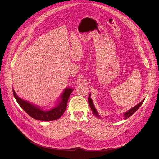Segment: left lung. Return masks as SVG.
<instances>
[{"label": "left lung", "instance_id": "1", "mask_svg": "<svg viewBox=\"0 0 159 159\" xmlns=\"http://www.w3.org/2000/svg\"><path fill=\"white\" fill-rule=\"evenodd\" d=\"M90 94L89 95V97L88 98V102H89V106H90V109H91V110H92V111H93V114H94L96 116H97V117H98V118H99V116L98 115V112H97L96 109H95V107L94 106V104H93V101H92V99H90ZM143 101H144V99H143L142 102H140L139 104H138L137 106H134V107H133V108H131L130 110H129V111H128L126 112H125V114H124L125 119L126 120V119H127V118H129L132 115H133L134 113L138 110V109H139V108L142 106V104H143Z\"/></svg>", "mask_w": 159, "mask_h": 159}]
</instances>
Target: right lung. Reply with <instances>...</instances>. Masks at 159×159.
Segmentation results:
<instances>
[{"instance_id":"add662e5","label":"right lung","mask_w":159,"mask_h":159,"mask_svg":"<svg viewBox=\"0 0 159 159\" xmlns=\"http://www.w3.org/2000/svg\"><path fill=\"white\" fill-rule=\"evenodd\" d=\"M12 91L16 101L28 115L37 120L50 121L58 120L62 116L66 109L68 100H69V96L73 91V89L70 88L65 89L63 94L60 97L61 101L55 107L47 111L41 110L27 101L21 99L16 95L14 89H12Z\"/></svg>"}]
</instances>
